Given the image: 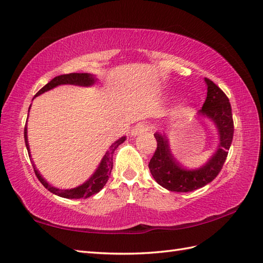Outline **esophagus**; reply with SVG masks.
<instances>
[{"label": "esophagus", "mask_w": 263, "mask_h": 263, "mask_svg": "<svg viewBox=\"0 0 263 263\" xmlns=\"http://www.w3.org/2000/svg\"><path fill=\"white\" fill-rule=\"evenodd\" d=\"M149 129L148 125L146 122H139L135 127L132 129V136H138V135H143V134L147 133Z\"/></svg>", "instance_id": "esophagus-1"}]
</instances>
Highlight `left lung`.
<instances>
[{
  "label": "left lung",
  "mask_w": 263,
  "mask_h": 263,
  "mask_svg": "<svg viewBox=\"0 0 263 263\" xmlns=\"http://www.w3.org/2000/svg\"><path fill=\"white\" fill-rule=\"evenodd\" d=\"M205 82L207 98L198 114L212 119L219 133L217 151L206 164L196 170H186L174 160L167 137L159 133L154 134L157 147L148 167L156 182L170 191L189 192L212 182L218 176L229 154L234 134L231 103L225 93L213 81L205 78Z\"/></svg>",
  "instance_id": "8db88e82"
}]
</instances>
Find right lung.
<instances>
[{
  "label": "right lung",
  "instance_id": "add662e5",
  "mask_svg": "<svg viewBox=\"0 0 263 263\" xmlns=\"http://www.w3.org/2000/svg\"><path fill=\"white\" fill-rule=\"evenodd\" d=\"M95 77L91 74L87 73H69V74H64V75H60V77H56L52 79L50 82H48L44 87H42L37 93V97L42 93L51 90L52 87H55L57 85L61 84H74V85H80V86H89L95 83ZM126 137H121L119 138L118 141H116L111 146H110L109 151H107V153L104 154L103 159L100 163V165L97 168V171L92 174V177L84 182L83 184H81L77 188L73 189H66V190H62V189H57L55 186L50 185L47 181H46L42 176H40L38 170H36V166L32 163L33 166V171L36 173V176L38 178V180L42 182V184L45 186L46 189H48L52 194L56 196H60L63 198H67V199H80V198H89L92 195L98 194L104 185H106L107 181L109 179L110 173H111L112 170V156H114V152L116 151V148L119 146L120 144H122L125 142ZM25 142H26V146L28 149L29 153V157H30V152H29V144H28V136H27V124L25 127Z\"/></svg>",
  "mask_w": 263,
  "mask_h": 263
}]
</instances>
